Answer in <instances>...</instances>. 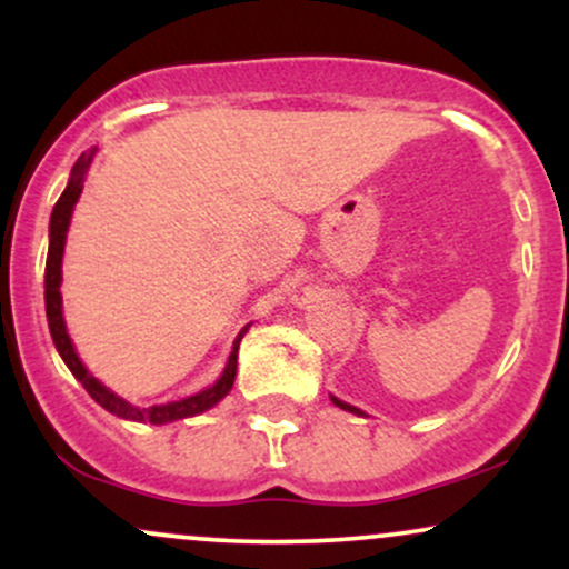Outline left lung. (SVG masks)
Returning <instances> with one entry per match:
<instances>
[{
    "mask_svg": "<svg viewBox=\"0 0 569 569\" xmlns=\"http://www.w3.org/2000/svg\"><path fill=\"white\" fill-rule=\"evenodd\" d=\"M331 401H335V403H337V407H339V409H345V411H352V415H363V411H361V409H356V407H350V403H345V401H339V398H331Z\"/></svg>",
    "mask_w": 569,
    "mask_h": 569,
    "instance_id": "1",
    "label": "left lung"
}]
</instances>
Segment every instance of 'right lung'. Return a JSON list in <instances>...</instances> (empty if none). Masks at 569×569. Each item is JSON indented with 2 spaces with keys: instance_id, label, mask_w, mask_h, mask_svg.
I'll list each match as a JSON object with an SVG mask.
<instances>
[{
  "instance_id": "obj_1",
  "label": "right lung",
  "mask_w": 569,
  "mask_h": 569,
  "mask_svg": "<svg viewBox=\"0 0 569 569\" xmlns=\"http://www.w3.org/2000/svg\"><path fill=\"white\" fill-rule=\"evenodd\" d=\"M88 166H90V154H82V158L74 162V168H71L69 184L56 202L53 217H50V248H48V264H44V310H48L50 337H53L56 348H58V352H61L63 361H67L71 375H74L77 380L82 382V388L88 390V393L93 396L103 409L112 411V415H117V417H122V420L152 422V426H162V422L200 415V411L211 409L213 403H219L221 398H224L232 390L234 371H238V348H240V339H243V335H246V329L240 331L238 339H234L230 361H227L224 375L219 377L217 385L200 390L198 396L181 398V401H171V403H160V407L139 409V407H133V403L122 401V398L114 396L112 390L103 388V385L98 382L93 375H88V369H84L80 358H77L74 345H71V339L67 335V323H63V312H61V259H63V243H67L69 219H71V211H74V202L80 200L82 179H84V171H88Z\"/></svg>"
}]
</instances>
